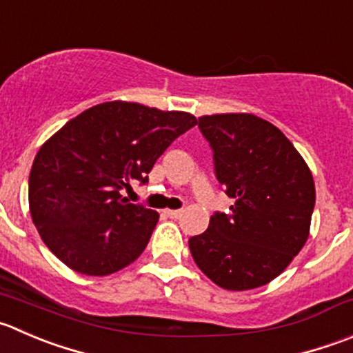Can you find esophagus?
<instances>
[{"mask_svg":"<svg viewBox=\"0 0 353 353\" xmlns=\"http://www.w3.org/2000/svg\"><path fill=\"white\" fill-rule=\"evenodd\" d=\"M165 215L170 219H179L183 215V210H165Z\"/></svg>","mask_w":353,"mask_h":353,"instance_id":"1","label":"esophagus"}]
</instances>
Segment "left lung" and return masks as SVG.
I'll list each match as a JSON object with an SVG mask.
<instances>
[{
  "instance_id": "obj_1",
  "label": "left lung",
  "mask_w": 353,
  "mask_h": 353,
  "mask_svg": "<svg viewBox=\"0 0 353 353\" xmlns=\"http://www.w3.org/2000/svg\"><path fill=\"white\" fill-rule=\"evenodd\" d=\"M198 128L214 152L217 181L234 205L229 214L215 212L207 231L190 238L193 260L224 290L268 285L309 238L312 172L292 141L256 115H203Z\"/></svg>"
}]
</instances>
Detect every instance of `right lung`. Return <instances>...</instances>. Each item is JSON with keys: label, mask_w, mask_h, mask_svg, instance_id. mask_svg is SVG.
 I'll return each mask as SVG.
<instances>
[{"label": "right lung", "mask_w": 353, "mask_h": 353, "mask_svg": "<svg viewBox=\"0 0 353 353\" xmlns=\"http://www.w3.org/2000/svg\"><path fill=\"white\" fill-rule=\"evenodd\" d=\"M188 112L107 101L82 112L39 148L29 208L44 245L75 272L108 276L134 262L159 222L121 190L148 183L170 143L196 125Z\"/></svg>", "instance_id": "right-lung-1"}]
</instances>
